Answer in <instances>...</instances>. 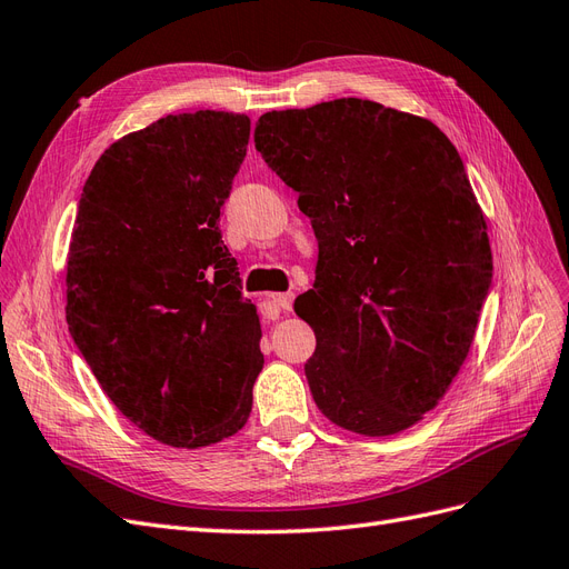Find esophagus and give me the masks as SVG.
Listing matches in <instances>:
<instances>
[{
	"label": "esophagus",
	"instance_id": "34e87169",
	"mask_svg": "<svg viewBox=\"0 0 569 569\" xmlns=\"http://www.w3.org/2000/svg\"><path fill=\"white\" fill-rule=\"evenodd\" d=\"M291 301H295V295H291V291H284V295H272L266 301L268 318H274L280 311H291Z\"/></svg>",
	"mask_w": 569,
	"mask_h": 569
}]
</instances>
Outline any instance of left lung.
<instances>
[{
    "mask_svg": "<svg viewBox=\"0 0 569 569\" xmlns=\"http://www.w3.org/2000/svg\"><path fill=\"white\" fill-rule=\"evenodd\" d=\"M253 142L318 239L313 289L295 301L316 332V406L366 437L416 425L468 358L493 272L458 149L356 97L263 113Z\"/></svg>",
    "mask_w": 569,
    "mask_h": 569,
    "instance_id": "obj_1",
    "label": "left lung"
}]
</instances>
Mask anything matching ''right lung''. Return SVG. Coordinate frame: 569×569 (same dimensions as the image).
I'll return each mask as SVG.
<instances>
[{
    "label": "right lung",
    "mask_w": 569,
    "mask_h": 569,
    "mask_svg": "<svg viewBox=\"0 0 569 569\" xmlns=\"http://www.w3.org/2000/svg\"><path fill=\"white\" fill-rule=\"evenodd\" d=\"M249 132L244 113L166 116L101 153L78 203L68 332L116 408L176 449L239 432L263 368L218 228Z\"/></svg>",
    "instance_id": "1"
}]
</instances>
